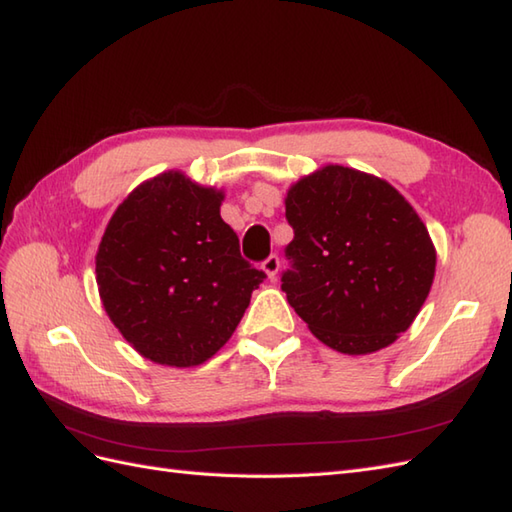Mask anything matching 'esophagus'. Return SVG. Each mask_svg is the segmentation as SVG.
<instances>
[{
	"label": "esophagus",
	"mask_w": 512,
	"mask_h": 512,
	"mask_svg": "<svg viewBox=\"0 0 512 512\" xmlns=\"http://www.w3.org/2000/svg\"><path fill=\"white\" fill-rule=\"evenodd\" d=\"M279 266H281V262H279V257H277V255H270V257H266V259H264V264H262L264 273H266L270 279H275V277H277V273H279Z\"/></svg>",
	"instance_id": "1"
}]
</instances>
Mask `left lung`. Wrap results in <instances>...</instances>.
I'll list each match as a JSON object with an SVG mask.
<instances>
[{
	"mask_svg": "<svg viewBox=\"0 0 512 512\" xmlns=\"http://www.w3.org/2000/svg\"><path fill=\"white\" fill-rule=\"evenodd\" d=\"M281 290L310 332L343 354L391 345L418 317L436 248L413 206L376 176L328 165L292 184Z\"/></svg>",
	"mask_w": 512,
	"mask_h": 512,
	"instance_id": "8db88e82",
	"label": "left lung"
}]
</instances>
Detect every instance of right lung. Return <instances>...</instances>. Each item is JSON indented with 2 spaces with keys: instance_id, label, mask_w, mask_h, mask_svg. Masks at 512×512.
<instances>
[{
  "instance_id": "obj_1",
  "label": "right lung",
  "mask_w": 512,
  "mask_h": 512,
  "mask_svg": "<svg viewBox=\"0 0 512 512\" xmlns=\"http://www.w3.org/2000/svg\"><path fill=\"white\" fill-rule=\"evenodd\" d=\"M222 200V191L167 171L129 193L105 228L96 253L103 306L149 361H209L266 279L239 253L220 215Z\"/></svg>"
}]
</instances>
